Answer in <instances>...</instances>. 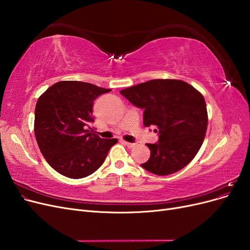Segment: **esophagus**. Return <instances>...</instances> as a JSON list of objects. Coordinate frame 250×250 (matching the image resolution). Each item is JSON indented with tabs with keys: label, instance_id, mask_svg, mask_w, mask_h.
<instances>
[{
	"label": "esophagus",
	"instance_id": "34e87169",
	"mask_svg": "<svg viewBox=\"0 0 250 250\" xmlns=\"http://www.w3.org/2000/svg\"><path fill=\"white\" fill-rule=\"evenodd\" d=\"M122 143L124 144V145H126L127 147H129V148H132L135 145L134 143H129V142H125V141H122Z\"/></svg>",
	"mask_w": 250,
	"mask_h": 250
}]
</instances>
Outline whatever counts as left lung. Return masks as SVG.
<instances>
[{"label": "left lung", "mask_w": 250, "mask_h": 250, "mask_svg": "<svg viewBox=\"0 0 250 250\" xmlns=\"http://www.w3.org/2000/svg\"><path fill=\"white\" fill-rule=\"evenodd\" d=\"M120 93L144 109V125L157 128L158 141L147 144L150 158L142 167L162 176L185 168L206 137L208 111L203 96L188 83L173 79H153Z\"/></svg>", "instance_id": "1"}]
</instances>
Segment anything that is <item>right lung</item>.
I'll use <instances>...</instances> for the list:
<instances>
[{
    "label": "right lung",
    "instance_id": "1",
    "mask_svg": "<svg viewBox=\"0 0 250 250\" xmlns=\"http://www.w3.org/2000/svg\"><path fill=\"white\" fill-rule=\"evenodd\" d=\"M110 89L82 81H59L37 100L34 133L51 167L69 178L86 177L99 169L117 139L94 134L93 104Z\"/></svg>",
    "mask_w": 250,
    "mask_h": 250
}]
</instances>
